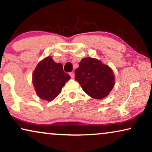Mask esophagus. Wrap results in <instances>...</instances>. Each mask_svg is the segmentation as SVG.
I'll return each mask as SVG.
<instances>
[{"label":"esophagus","mask_w":152,"mask_h":152,"mask_svg":"<svg viewBox=\"0 0 152 152\" xmlns=\"http://www.w3.org/2000/svg\"><path fill=\"white\" fill-rule=\"evenodd\" d=\"M69 75H70L71 78H74V76H75L74 72H70V73H69Z\"/></svg>","instance_id":"1"}]
</instances>
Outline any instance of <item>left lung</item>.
I'll use <instances>...</instances> for the list:
<instances>
[{
  "instance_id": "obj_1",
  "label": "left lung",
  "mask_w": 152,
  "mask_h": 152,
  "mask_svg": "<svg viewBox=\"0 0 152 152\" xmlns=\"http://www.w3.org/2000/svg\"><path fill=\"white\" fill-rule=\"evenodd\" d=\"M77 80L85 92L92 98L102 99L115 86V75L110 66L92 58H83L75 70Z\"/></svg>"
}]
</instances>
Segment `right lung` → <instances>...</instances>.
<instances>
[{"label":"right lung","mask_w":152,"mask_h":152,"mask_svg":"<svg viewBox=\"0 0 152 152\" xmlns=\"http://www.w3.org/2000/svg\"><path fill=\"white\" fill-rule=\"evenodd\" d=\"M70 76L63 71L62 64L54 62L50 56L40 61L32 74V84L40 99L53 101L60 94Z\"/></svg>","instance_id":"obj_1"}]
</instances>
